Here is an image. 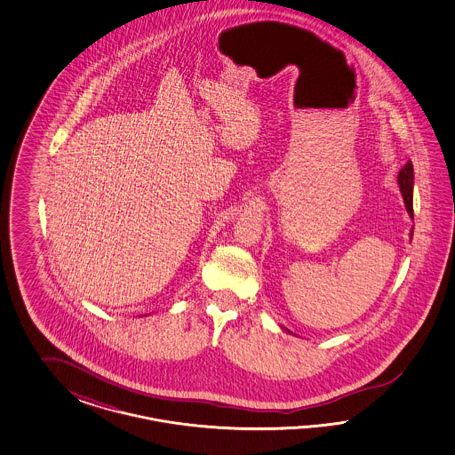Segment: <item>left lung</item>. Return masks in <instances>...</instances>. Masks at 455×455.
Wrapping results in <instances>:
<instances>
[{
	"mask_svg": "<svg viewBox=\"0 0 455 455\" xmlns=\"http://www.w3.org/2000/svg\"><path fill=\"white\" fill-rule=\"evenodd\" d=\"M399 187L402 196H403V202H405V207L409 215L413 217V166L412 162H407L405 165L400 168L399 177Z\"/></svg>",
	"mask_w": 455,
	"mask_h": 455,
	"instance_id": "left-lung-1",
	"label": "left lung"
}]
</instances>
